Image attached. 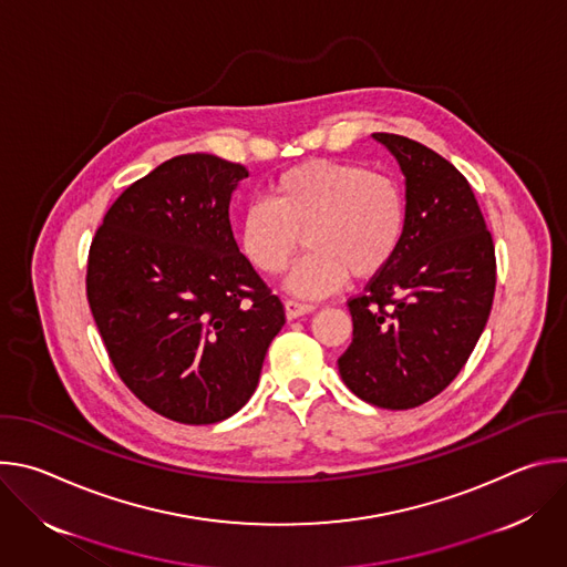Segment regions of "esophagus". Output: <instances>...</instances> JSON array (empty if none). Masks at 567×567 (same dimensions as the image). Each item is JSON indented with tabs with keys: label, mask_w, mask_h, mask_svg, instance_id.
<instances>
[{
	"label": "esophagus",
	"mask_w": 567,
	"mask_h": 567,
	"mask_svg": "<svg viewBox=\"0 0 567 567\" xmlns=\"http://www.w3.org/2000/svg\"><path fill=\"white\" fill-rule=\"evenodd\" d=\"M316 307L313 305H307V302H298V300H285V313L289 320L298 318V316H305L309 311H313Z\"/></svg>",
	"instance_id": "esophagus-1"
}]
</instances>
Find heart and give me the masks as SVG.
I'll use <instances>...</instances> for the list:
<instances>
[{
  "label": "heart",
  "instance_id": "b5f03b06",
  "mask_svg": "<svg viewBox=\"0 0 567 567\" xmlns=\"http://www.w3.org/2000/svg\"><path fill=\"white\" fill-rule=\"evenodd\" d=\"M409 224L406 190L392 175L346 161L313 158L285 171L269 202H251L239 215L237 245L265 276L282 274L298 249L309 254L287 278V289L320 298L348 276H379L396 256Z\"/></svg>",
  "mask_w": 567,
  "mask_h": 567
}]
</instances>
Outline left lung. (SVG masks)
I'll list each match as a JSON object with an SVG mask.
<instances>
[{
    "mask_svg": "<svg viewBox=\"0 0 567 567\" xmlns=\"http://www.w3.org/2000/svg\"><path fill=\"white\" fill-rule=\"evenodd\" d=\"M406 177L409 224L392 262L350 298L346 385L372 406L409 411L440 394L471 357L494 302L496 251L464 175L431 147L377 132Z\"/></svg>",
    "mask_w": 567,
    "mask_h": 567,
    "instance_id": "obj_1",
    "label": "left lung"
}]
</instances>
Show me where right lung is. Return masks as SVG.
I'll use <instances>...</instances> for the list:
<instances>
[{"label": "right lung", "mask_w": 567, "mask_h": 567, "mask_svg": "<svg viewBox=\"0 0 567 567\" xmlns=\"http://www.w3.org/2000/svg\"><path fill=\"white\" fill-rule=\"evenodd\" d=\"M249 171L182 154L134 182L90 249L87 300L123 383L179 424L235 415L285 307L239 254L228 204Z\"/></svg>", "instance_id": "add662e5"}]
</instances>
